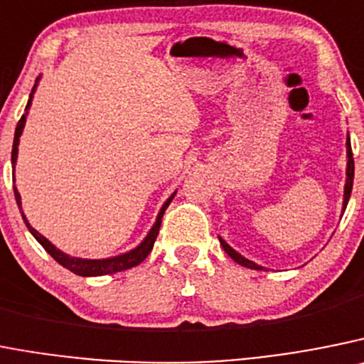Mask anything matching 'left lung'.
<instances>
[{
	"instance_id": "8db88e82",
	"label": "left lung",
	"mask_w": 364,
	"mask_h": 364,
	"mask_svg": "<svg viewBox=\"0 0 364 364\" xmlns=\"http://www.w3.org/2000/svg\"><path fill=\"white\" fill-rule=\"evenodd\" d=\"M352 184H354V156H352V146H350V135H346V180H345V191H343V208L341 211L345 213L346 209V204H348L350 200V193H352ZM220 240V245L223 247V251L228 252L229 256H231L232 259H235L236 263H240V265L247 267V269H255V271H267L265 267L258 265V263H255L252 259L245 258V256L240 255L238 251H235V249L229 245L225 240H222L218 236Z\"/></svg>"
}]
</instances>
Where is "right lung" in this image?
I'll return each mask as SVG.
<instances>
[{"instance_id": "1", "label": "right lung", "mask_w": 364, "mask_h": 364, "mask_svg": "<svg viewBox=\"0 0 364 364\" xmlns=\"http://www.w3.org/2000/svg\"><path fill=\"white\" fill-rule=\"evenodd\" d=\"M39 79H41V75L36 79V85H34V88H32V92H30L28 102H26L25 113H23L21 119H19V122H18V126H16L14 144H12V168H14V171H16V162H18L19 136H21L23 128H25L26 115H28V109H30V106H32V99H34L36 90H38ZM14 180H16V176H14ZM14 195H16V202H18V208H19V211H21V216H23V220H25V225L28 228L30 235L34 236V238L41 243L43 249H45V251L48 252V255L52 256V258L55 259L59 265H63L65 269L72 271L73 274H79V276H105V274H115V272L126 271V269H132V267H135V265H139V263L144 262L146 256L151 252L153 243H155L156 236H159V229H160V223H162L164 211L168 209V205L171 204V200L175 198L176 191L173 193L168 200H166L164 204H162V208H160L159 215H156V218H155V223L151 225V229L148 231V235L144 236V240H142V242L139 243L136 247L129 249V251H126V252H121V255H117V256H109V258H77V256H70V255H66V252H63L61 249L55 247V245H53V243L50 242L46 236H43L41 232H38L34 228H32V225H30L28 218H26L25 213H23L21 195H19V191L16 186H14Z\"/></svg>"}]
</instances>
